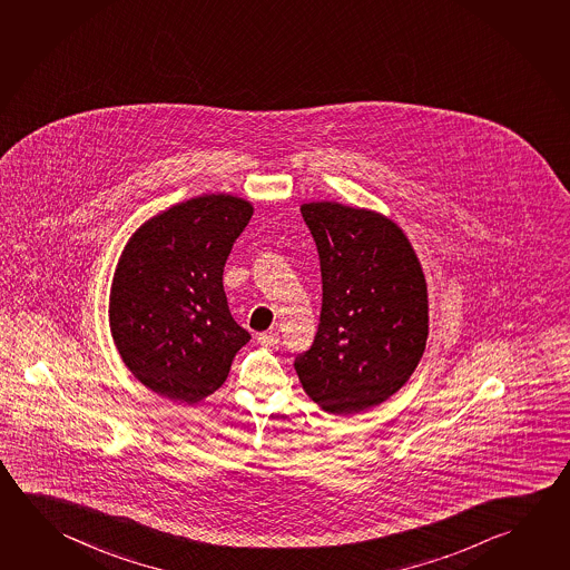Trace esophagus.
<instances>
[{
    "mask_svg": "<svg viewBox=\"0 0 570 570\" xmlns=\"http://www.w3.org/2000/svg\"><path fill=\"white\" fill-rule=\"evenodd\" d=\"M258 342H261L262 346H266V348H274V346H278L281 336H278V332H262L261 336H258Z\"/></svg>",
    "mask_w": 570,
    "mask_h": 570,
    "instance_id": "1",
    "label": "esophagus"
}]
</instances>
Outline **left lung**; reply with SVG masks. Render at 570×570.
Returning a JSON list of instances; mask_svg holds the SVG:
<instances>
[{"label":"left lung","mask_w":570,"mask_h":570,"mask_svg":"<svg viewBox=\"0 0 570 570\" xmlns=\"http://www.w3.org/2000/svg\"><path fill=\"white\" fill-rule=\"evenodd\" d=\"M299 212L318 250L322 309L294 368L322 409L356 414L392 396L419 366L426 282L406 236L384 216L336 202Z\"/></svg>","instance_id":"1"}]
</instances>
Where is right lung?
<instances>
[{"instance_id": "obj_1", "label": "right lung", "mask_w": 570, "mask_h": 570, "mask_svg": "<svg viewBox=\"0 0 570 570\" xmlns=\"http://www.w3.org/2000/svg\"><path fill=\"white\" fill-rule=\"evenodd\" d=\"M252 218L246 200L212 194L171 206L131 236L110 299L121 360L156 394L194 404L220 389L250 332L232 318L222 284Z\"/></svg>"}]
</instances>
